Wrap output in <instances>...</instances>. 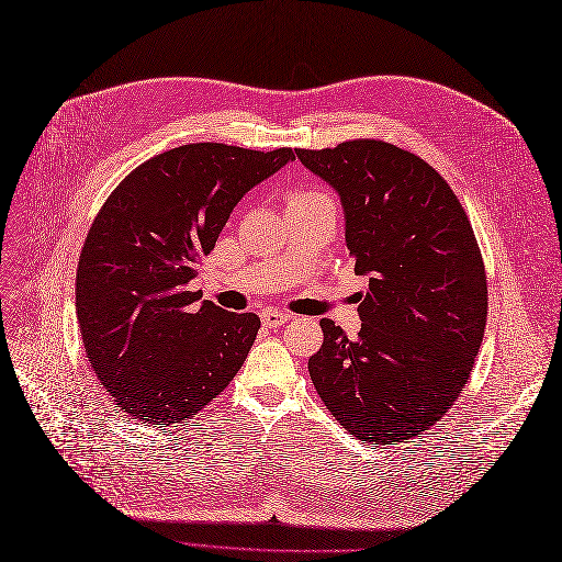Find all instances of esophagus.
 Segmentation results:
<instances>
[{"instance_id":"esophagus-1","label":"esophagus","mask_w":562,"mask_h":562,"mask_svg":"<svg viewBox=\"0 0 562 562\" xmlns=\"http://www.w3.org/2000/svg\"><path fill=\"white\" fill-rule=\"evenodd\" d=\"M290 317H292V315H288V313H283V311H262V315H260L262 325L270 327V329H279L281 325L288 323Z\"/></svg>"}]
</instances>
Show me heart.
Instances as JSON below:
<instances>
[{"instance_id":"1","label":"heart","mask_w":562,"mask_h":562,"mask_svg":"<svg viewBox=\"0 0 562 562\" xmlns=\"http://www.w3.org/2000/svg\"><path fill=\"white\" fill-rule=\"evenodd\" d=\"M319 196H325V194L317 192V190H302L297 194H292L290 201H308V199H319Z\"/></svg>"}]
</instances>
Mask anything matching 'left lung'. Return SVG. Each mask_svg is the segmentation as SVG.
I'll use <instances>...</instances> for the list:
<instances>
[{"label":"left lung","mask_w":562,"mask_h":562,"mask_svg":"<svg viewBox=\"0 0 562 562\" xmlns=\"http://www.w3.org/2000/svg\"><path fill=\"white\" fill-rule=\"evenodd\" d=\"M295 153L338 192L347 251L368 277L355 340L319 319L315 391L361 441L416 437L456 403L485 336L487 277L467 212L425 159L393 144Z\"/></svg>","instance_id":"left-lung-1"}]
</instances>
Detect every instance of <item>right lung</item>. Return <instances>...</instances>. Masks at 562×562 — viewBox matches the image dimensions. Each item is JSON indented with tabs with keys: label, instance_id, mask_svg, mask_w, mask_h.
I'll return each instance as SVG.
<instances>
[{
	"label": "right lung",
	"instance_id": "1",
	"mask_svg": "<svg viewBox=\"0 0 562 562\" xmlns=\"http://www.w3.org/2000/svg\"><path fill=\"white\" fill-rule=\"evenodd\" d=\"M295 159L290 148L187 144L139 165L110 194L79 254L75 306L91 368L137 420L184 423L243 368L260 317L187 290L233 207Z\"/></svg>",
	"mask_w": 562,
	"mask_h": 562
}]
</instances>
